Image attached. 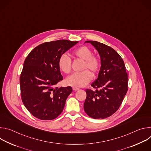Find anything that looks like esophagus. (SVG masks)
<instances>
[{
  "instance_id": "34e87169",
  "label": "esophagus",
  "mask_w": 151,
  "mask_h": 151,
  "mask_svg": "<svg viewBox=\"0 0 151 151\" xmlns=\"http://www.w3.org/2000/svg\"><path fill=\"white\" fill-rule=\"evenodd\" d=\"M72 89H73V90H74V91H78V90H79V88H77V87H73Z\"/></svg>"
}]
</instances>
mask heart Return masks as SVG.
I'll return each instance as SVG.
<instances>
[{"label":"heart","instance_id":"heart-1","mask_svg":"<svg viewBox=\"0 0 151 151\" xmlns=\"http://www.w3.org/2000/svg\"><path fill=\"white\" fill-rule=\"evenodd\" d=\"M73 55L84 60L82 69L85 70L72 74L67 78L66 83L72 87H82L92 79V74L89 70L94 74L98 72L100 68V61L97 57L93 55L92 51L86 46H82L75 50ZM58 66L61 72L69 73L71 71L70 58L65 54L61 55L58 60Z\"/></svg>","mask_w":151,"mask_h":151}]
</instances>
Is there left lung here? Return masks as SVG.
<instances>
[{"label":"left lung","instance_id":"obj_1","mask_svg":"<svg viewBox=\"0 0 151 151\" xmlns=\"http://www.w3.org/2000/svg\"><path fill=\"white\" fill-rule=\"evenodd\" d=\"M99 52L101 68L97 79L86 89L83 104L85 113L94 119H104L113 115L121 106L128 90V75L124 62L112 48L97 41L88 40Z\"/></svg>","mask_w":151,"mask_h":151}]
</instances>
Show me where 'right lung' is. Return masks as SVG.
I'll return each mask as SVG.
<instances>
[{"instance_id":"add662e5","label":"right lung","mask_w":151,"mask_h":151,"mask_svg":"<svg viewBox=\"0 0 151 151\" xmlns=\"http://www.w3.org/2000/svg\"><path fill=\"white\" fill-rule=\"evenodd\" d=\"M78 42L58 40L43 43L26 57L19 78L21 95L25 107L35 117L52 120L62 112L72 88H54L63 79L58 60Z\"/></svg>"}]
</instances>
